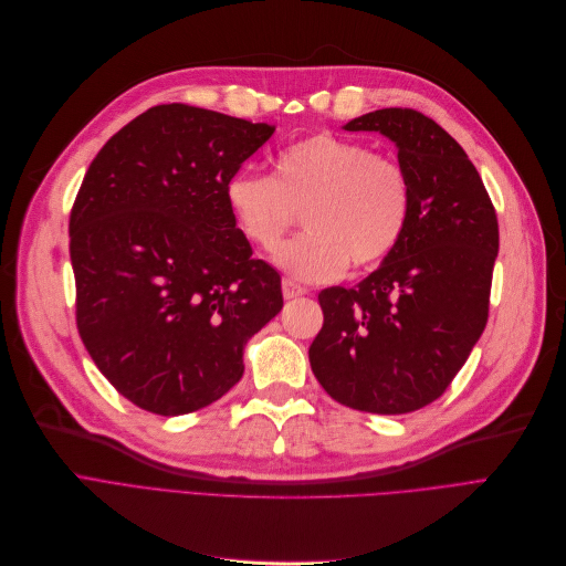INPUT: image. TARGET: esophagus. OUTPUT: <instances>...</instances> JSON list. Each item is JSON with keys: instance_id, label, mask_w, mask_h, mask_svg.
<instances>
[{"instance_id": "obj_1", "label": "esophagus", "mask_w": 566, "mask_h": 566, "mask_svg": "<svg viewBox=\"0 0 566 566\" xmlns=\"http://www.w3.org/2000/svg\"><path fill=\"white\" fill-rule=\"evenodd\" d=\"M302 294H306V287H302L300 283H294L290 279L283 281V297L285 300H297V297H302Z\"/></svg>"}]
</instances>
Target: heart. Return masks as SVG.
Instances as JSON below:
<instances>
[{
    "label": "heart",
    "instance_id": "heart-1",
    "mask_svg": "<svg viewBox=\"0 0 566 566\" xmlns=\"http://www.w3.org/2000/svg\"><path fill=\"white\" fill-rule=\"evenodd\" d=\"M226 205L251 244L272 253L294 211L304 234L276 253L287 274L329 281L380 264L406 232L412 191L389 156L332 133H313L279 151L274 175L237 172L226 184Z\"/></svg>",
    "mask_w": 566,
    "mask_h": 566
}]
</instances>
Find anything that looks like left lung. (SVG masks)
<instances>
[{
	"label": "left lung",
	"mask_w": 566,
	"mask_h": 566,
	"mask_svg": "<svg viewBox=\"0 0 566 566\" xmlns=\"http://www.w3.org/2000/svg\"><path fill=\"white\" fill-rule=\"evenodd\" d=\"M343 128L396 145L412 205L398 247L373 274L317 294L325 325L308 359L343 406L406 415L444 394L486 327L497 217L472 160L433 119L385 107Z\"/></svg>",
	"instance_id": "left-lung-1"
}]
</instances>
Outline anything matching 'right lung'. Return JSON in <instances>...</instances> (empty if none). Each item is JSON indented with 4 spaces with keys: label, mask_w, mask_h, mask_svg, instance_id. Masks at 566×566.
<instances>
[{
    "label": "right lung",
    "mask_w": 566,
    "mask_h": 566,
    "mask_svg": "<svg viewBox=\"0 0 566 566\" xmlns=\"http://www.w3.org/2000/svg\"><path fill=\"white\" fill-rule=\"evenodd\" d=\"M276 130L181 103L156 105L103 145L71 223L77 332L133 406L196 412L244 375V347L283 308L226 184Z\"/></svg>",
    "instance_id": "right-lung-1"
}]
</instances>
